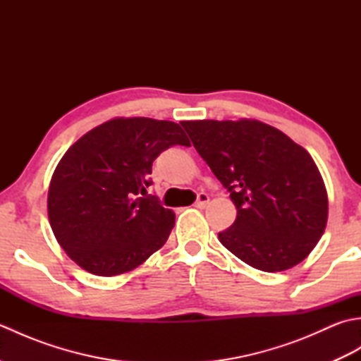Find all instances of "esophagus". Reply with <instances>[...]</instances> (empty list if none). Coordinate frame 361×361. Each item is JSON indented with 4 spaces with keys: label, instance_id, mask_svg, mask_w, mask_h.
<instances>
[{
    "label": "esophagus",
    "instance_id": "obj_1",
    "mask_svg": "<svg viewBox=\"0 0 361 361\" xmlns=\"http://www.w3.org/2000/svg\"><path fill=\"white\" fill-rule=\"evenodd\" d=\"M209 203V197L206 195V194H200L198 195V198H197V202H195V208H206V204Z\"/></svg>",
    "mask_w": 361,
    "mask_h": 361
}]
</instances>
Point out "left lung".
<instances>
[{"mask_svg": "<svg viewBox=\"0 0 361 361\" xmlns=\"http://www.w3.org/2000/svg\"><path fill=\"white\" fill-rule=\"evenodd\" d=\"M194 147L237 209L219 240L257 270L298 265L323 235L329 202L310 153L256 119L183 121Z\"/></svg>", "mask_w": 361, "mask_h": 361, "instance_id": "obj_1", "label": "left lung"}]
</instances>
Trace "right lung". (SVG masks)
<instances>
[{"label": "right lung", "mask_w": 361, "mask_h": 361, "mask_svg": "<svg viewBox=\"0 0 361 361\" xmlns=\"http://www.w3.org/2000/svg\"><path fill=\"white\" fill-rule=\"evenodd\" d=\"M175 144L190 145L175 122L113 118L65 152L49 183L48 217L68 257L88 273L118 276L163 247L175 212L147 197L149 175Z\"/></svg>", "instance_id": "1"}]
</instances>
